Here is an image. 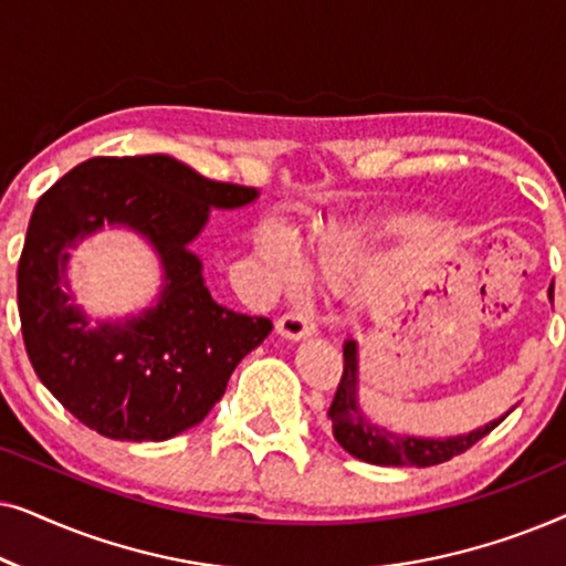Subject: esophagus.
<instances>
[{"mask_svg":"<svg viewBox=\"0 0 566 566\" xmlns=\"http://www.w3.org/2000/svg\"><path fill=\"white\" fill-rule=\"evenodd\" d=\"M275 332L281 337L293 339V343H296V339H306V337L316 335V324L308 319L306 314L289 312V314H283L281 319L275 322Z\"/></svg>","mask_w":566,"mask_h":566,"instance_id":"1","label":"esophagus"}]
</instances>
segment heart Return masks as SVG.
Here are the masks:
<instances>
[{"instance_id": "obj_1", "label": "heart", "mask_w": 566, "mask_h": 566, "mask_svg": "<svg viewBox=\"0 0 566 566\" xmlns=\"http://www.w3.org/2000/svg\"><path fill=\"white\" fill-rule=\"evenodd\" d=\"M254 250H258V258L265 262L277 281L283 285H298L301 275H304V268H301L298 254L293 252L289 239L283 237V231L275 227L262 229L258 234V242H254ZM314 260L312 268L314 273L322 277L324 283L339 285L347 273V260H350V244L345 239H324L314 247Z\"/></svg>"}]
</instances>
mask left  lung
Instances as JSON below:
<instances>
[{
    "label": "left lung",
    "instance_id": "1",
    "mask_svg": "<svg viewBox=\"0 0 566 566\" xmlns=\"http://www.w3.org/2000/svg\"><path fill=\"white\" fill-rule=\"evenodd\" d=\"M548 301L554 304V285L548 289ZM345 370L339 378L335 401L329 407L332 436L347 453L355 459L376 463V467H436V463L451 461L453 455L469 451L476 440L492 432L505 417L482 424V428L459 432V436H412V432H397L386 424H378L363 412L360 407V350L355 339H345Z\"/></svg>",
    "mask_w": 566,
    "mask_h": 566
}]
</instances>
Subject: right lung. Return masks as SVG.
Listing matches in <instances>:
<instances>
[{"label":"right lung","mask_w":566,"mask_h":566,"mask_svg":"<svg viewBox=\"0 0 566 566\" xmlns=\"http://www.w3.org/2000/svg\"><path fill=\"white\" fill-rule=\"evenodd\" d=\"M258 198L167 154L82 161L43 192L18 265L22 339L45 389L82 424L159 443L203 422L223 397L273 324L213 301L190 244L211 208L237 211ZM105 226L142 235L163 270L155 304L123 321H92L67 283L71 250Z\"/></svg>","instance_id":"right-lung-1"}]
</instances>
